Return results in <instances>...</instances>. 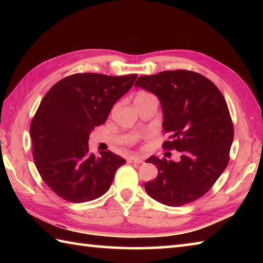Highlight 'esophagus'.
<instances>
[{
    "instance_id": "esophagus-1",
    "label": "esophagus",
    "mask_w": 263,
    "mask_h": 263,
    "mask_svg": "<svg viewBox=\"0 0 263 263\" xmlns=\"http://www.w3.org/2000/svg\"><path fill=\"white\" fill-rule=\"evenodd\" d=\"M128 163H136V164H142L143 163V158L142 157H139V156H132L127 159Z\"/></svg>"
}]
</instances>
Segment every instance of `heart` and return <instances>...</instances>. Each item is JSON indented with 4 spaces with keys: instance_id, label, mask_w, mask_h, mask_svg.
Instances as JSON below:
<instances>
[{
    "instance_id": "heart-1",
    "label": "heart",
    "mask_w": 263,
    "mask_h": 263,
    "mask_svg": "<svg viewBox=\"0 0 263 263\" xmlns=\"http://www.w3.org/2000/svg\"><path fill=\"white\" fill-rule=\"evenodd\" d=\"M143 96H149V93H144V92H141V93H139L137 97H143Z\"/></svg>"
}]
</instances>
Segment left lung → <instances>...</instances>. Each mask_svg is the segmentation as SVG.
Masks as SVG:
<instances>
[{
	"label": "left lung",
	"instance_id": "1",
	"mask_svg": "<svg viewBox=\"0 0 263 263\" xmlns=\"http://www.w3.org/2000/svg\"><path fill=\"white\" fill-rule=\"evenodd\" d=\"M135 86L158 97L170 136L163 147L181 154L180 161L147 159L158 170L157 177L144 184L147 193L170 206L203 197L230 161L234 127L224 96L214 82L187 70L141 76Z\"/></svg>",
	"mask_w": 263,
	"mask_h": 263
}]
</instances>
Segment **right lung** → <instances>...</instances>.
I'll return each instance as SVG.
<instances>
[{
    "label": "right lung",
    "mask_w": 263,
    "mask_h": 263,
    "mask_svg": "<svg viewBox=\"0 0 263 263\" xmlns=\"http://www.w3.org/2000/svg\"><path fill=\"white\" fill-rule=\"evenodd\" d=\"M137 74L76 73L49 89L30 124L33 160L46 185L73 203L97 199L109 189L125 159L111 152H89V135L104 124Z\"/></svg>",
    "instance_id": "right-lung-1"
}]
</instances>
